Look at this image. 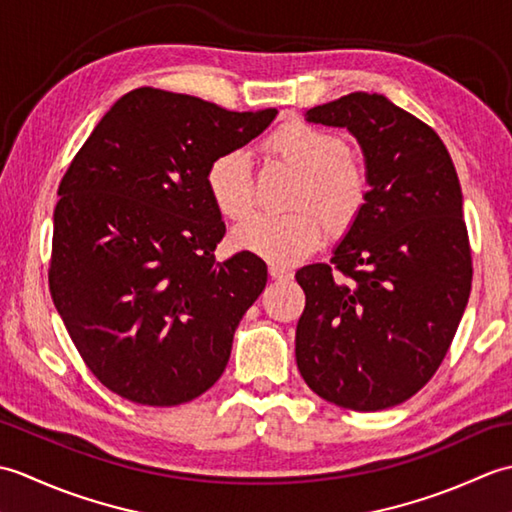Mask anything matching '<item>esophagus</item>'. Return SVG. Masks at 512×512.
I'll return each mask as SVG.
<instances>
[{
	"label": "esophagus",
	"mask_w": 512,
	"mask_h": 512,
	"mask_svg": "<svg viewBox=\"0 0 512 512\" xmlns=\"http://www.w3.org/2000/svg\"><path fill=\"white\" fill-rule=\"evenodd\" d=\"M268 275L273 279H290L292 277V270L286 268V266H279V264H273L268 268Z\"/></svg>",
	"instance_id": "obj_1"
}]
</instances>
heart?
<instances>
[{
  "label": "heart",
  "mask_w": 512,
  "mask_h": 512,
  "mask_svg": "<svg viewBox=\"0 0 512 512\" xmlns=\"http://www.w3.org/2000/svg\"><path fill=\"white\" fill-rule=\"evenodd\" d=\"M268 151L303 173L297 200L312 202L332 226L350 224L365 204V178L350 162L343 138L314 125L292 123L268 138ZM206 191L228 220H239L253 209L250 156L242 147L222 151L206 169ZM323 220L312 206L288 213H253L235 226L233 244L268 262L290 264L317 248Z\"/></svg>",
  "instance_id": "heart-1"
}]
</instances>
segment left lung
Returning a JSON list of instances; mask_svg holds the SVG:
<instances>
[{
  "mask_svg": "<svg viewBox=\"0 0 512 512\" xmlns=\"http://www.w3.org/2000/svg\"><path fill=\"white\" fill-rule=\"evenodd\" d=\"M306 121L358 140L369 191L330 264L297 270V367L343 409L394 407L436 374L469 303L458 173L440 136L383 94L352 92Z\"/></svg>",
  "mask_w": 512,
  "mask_h": 512,
  "instance_id": "1",
  "label": "left lung"
}]
</instances>
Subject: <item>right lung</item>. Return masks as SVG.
<instances>
[{"label": "right lung", "mask_w": 512, "mask_h": 512, "mask_svg": "<svg viewBox=\"0 0 512 512\" xmlns=\"http://www.w3.org/2000/svg\"><path fill=\"white\" fill-rule=\"evenodd\" d=\"M275 107L228 112L198 96L138 88L94 127L59 184L50 295L101 383L173 407L222 376L233 334L266 286V264H217L226 226L206 169L273 123Z\"/></svg>", "instance_id": "add662e5"}]
</instances>
